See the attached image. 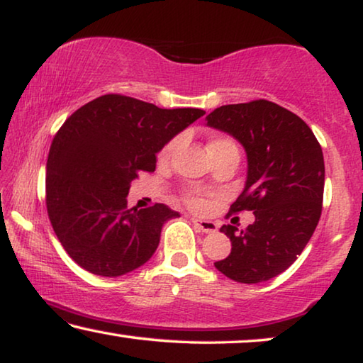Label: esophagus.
I'll return each instance as SVG.
<instances>
[{"mask_svg":"<svg viewBox=\"0 0 363 363\" xmlns=\"http://www.w3.org/2000/svg\"><path fill=\"white\" fill-rule=\"evenodd\" d=\"M193 224L196 225L199 230H203L204 233H213L217 230V224L213 220H204V219H194L193 217Z\"/></svg>","mask_w":363,"mask_h":363,"instance_id":"34e87169","label":"esophagus"}]
</instances>
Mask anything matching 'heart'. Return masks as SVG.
Returning <instances> with one entry per match:
<instances>
[{
  "label": "heart",
  "instance_id": "obj_1",
  "mask_svg": "<svg viewBox=\"0 0 363 363\" xmlns=\"http://www.w3.org/2000/svg\"><path fill=\"white\" fill-rule=\"evenodd\" d=\"M178 144V138L170 139L169 143H165V146L160 149L159 152V159L160 160H167L170 157V154L174 152V149L177 147ZM220 146H230V147H237V144L232 141V139L228 138H216L213 141L209 143V149H214V147H220ZM185 203L189 206L191 209H196V211H203L209 206V199L206 196L204 193L201 191H188L185 194Z\"/></svg>",
  "mask_w": 363,
  "mask_h": 363
}]
</instances>
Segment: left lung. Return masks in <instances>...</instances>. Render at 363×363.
<instances>
[{"instance_id": "1", "label": "left lung", "mask_w": 363, "mask_h": 363, "mask_svg": "<svg viewBox=\"0 0 363 363\" xmlns=\"http://www.w3.org/2000/svg\"><path fill=\"white\" fill-rule=\"evenodd\" d=\"M206 120L247 150V183L228 214H255L245 230L222 225L232 252L214 266L237 282L269 281L297 259L320 220L325 191L321 146L300 116L264 99L222 105Z\"/></svg>"}]
</instances>
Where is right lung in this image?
Here are the masks:
<instances>
[{"label": "right lung", "instance_id": "add662e5", "mask_svg": "<svg viewBox=\"0 0 363 363\" xmlns=\"http://www.w3.org/2000/svg\"><path fill=\"white\" fill-rule=\"evenodd\" d=\"M204 113L107 94L65 121L50 146L45 201L53 230L77 264L116 277L149 261L162 225L180 214L160 203L128 209L131 182L154 172L155 154Z\"/></svg>", "mask_w": 363, "mask_h": 363}]
</instances>
